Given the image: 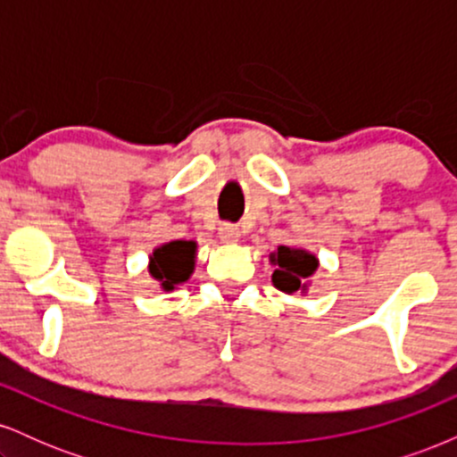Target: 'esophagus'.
<instances>
[{
  "mask_svg": "<svg viewBox=\"0 0 457 457\" xmlns=\"http://www.w3.org/2000/svg\"><path fill=\"white\" fill-rule=\"evenodd\" d=\"M219 238H221L223 243H236V240L240 238V228L234 223H223L221 228H219Z\"/></svg>",
  "mask_w": 457,
  "mask_h": 457,
  "instance_id": "obj_1",
  "label": "esophagus"
}]
</instances>
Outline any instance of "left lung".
<instances>
[{
  "instance_id": "obj_1",
  "label": "left lung",
  "mask_w": 457,
  "mask_h": 457,
  "mask_svg": "<svg viewBox=\"0 0 457 457\" xmlns=\"http://www.w3.org/2000/svg\"><path fill=\"white\" fill-rule=\"evenodd\" d=\"M275 262V272H272V283L281 292H298L305 287V281L318 269V260L303 249H290V246H279L277 253H272Z\"/></svg>"
}]
</instances>
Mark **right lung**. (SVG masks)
I'll use <instances>...</instances> for the list:
<instances>
[{
  "mask_svg": "<svg viewBox=\"0 0 457 457\" xmlns=\"http://www.w3.org/2000/svg\"><path fill=\"white\" fill-rule=\"evenodd\" d=\"M193 255H195V243L174 240V243L162 245L152 255V277L159 279L165 290H174L178 283L187 281L193 272Z\"/></svg>",
  "mask_w": 457,
  "mask_h": 457,
  "instance_id": "right-lung-1",
  "label": "right lung"
}]
</instances>
